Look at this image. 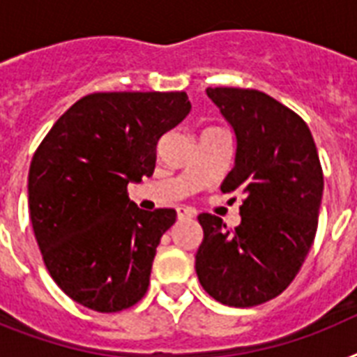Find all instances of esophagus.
Returning <instances> with one entry per match:
<instances>
[{
  "instance_id": "1",
  "label": "esophagus",
  "mask_w": 357,
  "mask_h": 357,
  "mask_svg": "<svg viewBox=\"0 0 357 357\" xmlns=\"http://www.w3.org/2000/svg\"><path fill=\"white\" fill-rule=\"evenodd\" d=\"M196 211L190 207H178V218L179 220H187V218H195Z\"/></svg>"
}]
</instances>
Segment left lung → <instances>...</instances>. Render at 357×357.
Wrapping results in <instances>:
<instances>
[{
    "label": "left lung",
    "instance_id": "obj_1",
    "mask_svg": "<svg viewBox=\"0 0 357 357\" xmlns=\"http://www.w3.org/2000/svg\"><path fill=\"white\" fill-rule=\"evenodd\" d=\"M207 96L235 135L234 168L220 190H241V224L202 213L204 241L196 274L207 294L252 307L283 293L298 274L317 234L322 168L310 128L265 92L217 86Z\"/></svg>",
    "mask_w": 357,
    "mask_h": 357
}]
</instances>
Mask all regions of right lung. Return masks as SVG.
<instances>
[{
    "instance_id": "add662e5",
    "label": "right lung",
    "mask_w": 357,
    "mask_h": 357,
    "mask_svg": "<svg viewBox=\"0 0 357 357\" xmlns=\"http://www.w3.org/2000/svg\"><path fill=\"white\" fill-rule=\"evenodd\" d=\"M185 92H96L53 123L29 168V213L50 276L89 310L137 304L174 209L142 211L129 183L151 178L162 135L189 114Z\"/></svg>"
}]
</instances>
